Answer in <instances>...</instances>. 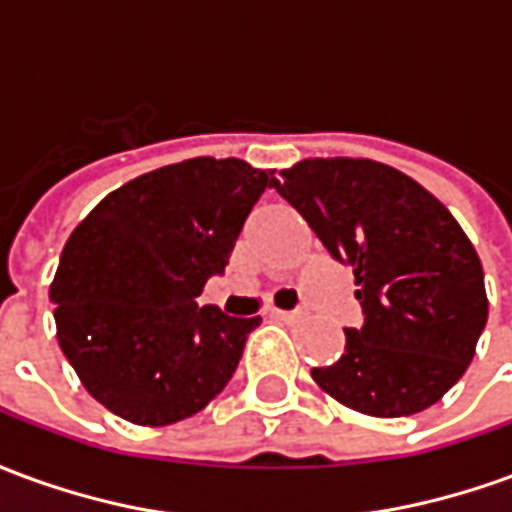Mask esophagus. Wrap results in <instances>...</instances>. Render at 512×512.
Returning <instances> with one entry per match:
<instances>
[{"mask_svg": "<svg viewBox=\"0 0 512 512\" xmlns=\"http://www.w3.org/2000/svg\"><path fill=\"white\" fill-rule=\"evenodd\" d=\"M271 315L274 318H279V321H285V323H296L304 318V312L301 310H271Z\"/></svg>", "mask_w": 512, "mask_h": 512, "instance_id": "34e87169", "label": "esophagus"}]
</instances>
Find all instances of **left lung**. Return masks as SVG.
I'll use <instances>...</instances> for the list:
<instances>
[{
    "instance_id": "left-lung-1",
    "label": "left lung",
    "mask_w": 512,
    "mask_h": 512,
    "mask_svg": "<svg viewBox=\"0 0 512 512\" xmlns=\"http://www.w3.org/2000/svg\"><path fill=\"white\" fill-rule=\"evenodd\" d=\"M274 189L326 252L354 268L365 323L312 378L370 417L433 406L466 373L488 321L480 257L461 224L403 172L367 158H307Z\"/></svg>"
}]
</instances>
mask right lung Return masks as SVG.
<instances>
[{"label": "right lung", "mask_w": 512, "mask_h": 512, "mask_svg": "<svg viewBox=\"0 0 512 512\" xmlns=\"http://www.w3.org/2000/svg\"><path fill=\"white\" fill-rule=\"evenodd\" d=\"M274 169L189 158L128 180L87 213L51 285L62 354L84 389L136 425H172L208 406L260 318L197 304L222 277Z\"/></svg>", "instance_id": "obj_1"}]
</instances>
